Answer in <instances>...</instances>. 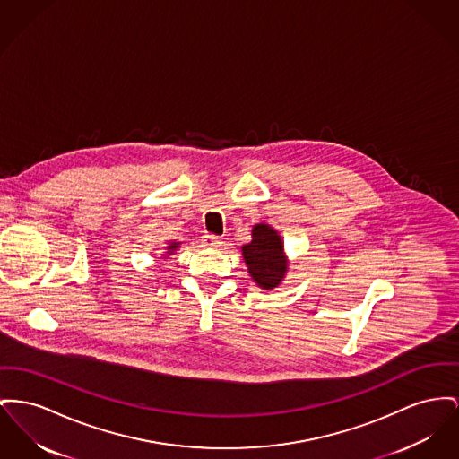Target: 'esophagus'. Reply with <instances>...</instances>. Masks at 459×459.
Here are the masks:
<instances>
[{
	"label": "esophagus",
	"mask_w": 459,
	"mask_h": 459,
	"mask_svg": "<svg viewBox=\"0 0 459 459\" xmlns=\"http://www.w3.org/2000/svg\"><path fill=\"white\" fill-rule=\"evenodd\" d=\"M220 244H221V239H220L218 236H213V234H206V236H203V246H204V247L213 249V247H218Z\"/></svg>",
	"instance_id": "1"
}]
</instances>
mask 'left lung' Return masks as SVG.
<instances>
[{
    "instance_id": "obj_1",
    "label": "left lung",
    "mask_w": 459,
    "mask_h": 459,
    "mask_svg": "<svg viewBox=\"0 0 459 459\" xmlns=\"http://www.w3.org/2000/svg\"><path fill=\"white\" fill-rule=\"evenodd\" d=\"M244 264L247 273L262 290H275L286 277L290 260L281 234L265 221L253 225L251 241L244 244Z\"/></svg>"
}]
</instances>
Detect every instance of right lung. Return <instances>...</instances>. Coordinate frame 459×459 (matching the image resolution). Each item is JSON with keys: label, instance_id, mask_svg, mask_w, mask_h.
Returning <instances> with one entry per match:
<instances>
[{"label": "right lung", "instance_id": "add662e5", "mask_svg": "<svg viewBox=\"0 0 459 459\" xmlns=\"http://www.w3.org/2000/svg\"><path fill=\"white\" fill-rule=\"evenodd\" d=\"M178 247H180V243H168V246H166V251L162 253L161 258H166V256L173 255V253H175Z\"/></svg>", "mask_w": 459, "mask_h": 459}]
</instances>
